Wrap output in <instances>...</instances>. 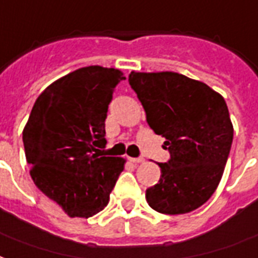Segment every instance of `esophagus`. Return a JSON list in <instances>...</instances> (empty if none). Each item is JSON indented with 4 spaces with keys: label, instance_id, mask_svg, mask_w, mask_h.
<instances>
[{
    "label": "esophagus",
    "instance_id": "obj_1",
    "mask_svg": "<svg viewBox=\"0 0 258 258\" xmlns=\"http://www.w3.org/2000/svg\"><path fill=\"white\" fill-rule=\"evenodd\" d=\"M130 163H134V164H139V163H144L145 158L144 157H128Z\"/></svg>",
    "mask_w": 258,
    "mask_h": 258
}]
</instances>
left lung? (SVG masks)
<instances>
[{"label": "left lung", "mask_w": 258, "mask_h": 258, "mask_svg": "<svg viewBox=\"0 0 258 258\" xmlns=\"http://www.w3.org/2000/svg\"><path fill=\"white\" fill-rule=\"evenodd\" d=\"M131 89L146 121L165 138L171 157L158 164L161 176L146 190L154 211L182 215L197 209L219 186L234 128L224 98L202 82L176 72H131Z\"/></svg>", "instance_id": "left-lung-1"}]
</instances>
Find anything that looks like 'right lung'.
I'll list each match as a JSON object with an SVG mask.
<instances>
[{
    "instance_id": "right-lung-1",
    "label": "right lung",
    "mask_w": 258,
    "mask_h": 258,
    "mask_svg": "<svg viewBox=\"0 0 258 258\" xmlns=\"http://www.w3.org/2000/svg\"><path fill=\"white\" fill-rule=\"evenodd\" d=\"M119 70L79 68L42 91L32 106L23 144L32 180L70 217H91L109 202L125 160L105 157V119Z\"/></svg>"
}]
</instances>
